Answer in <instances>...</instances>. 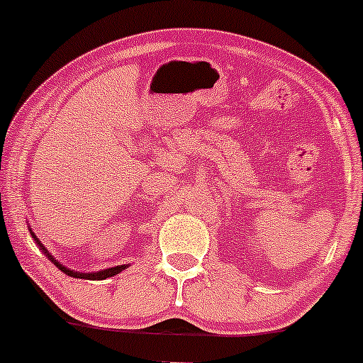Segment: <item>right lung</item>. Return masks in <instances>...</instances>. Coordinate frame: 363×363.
I'll return each mask as SVG.
<instances>
[{
	"label": "right lung",
	"instance_id": "add662e5",
	"mask_svg": "<svg viewBox=\"0 0 363 363\" xmlns=\"http://www.w3.org/2000/svg\"><path fill=\"white\" fill-rule=\"evenodd\" d=\"M31 235H35V233L31 232ZM35 240H36V237H35ZM36 242H38V240H36ZM38 246L42 247V251L45 252L47 256H49V259L50 262H54V265L57 267V269L60 270H63L65 274H68V276H72V277H77V279H84V277H86V279H107V277H112V276H116V274H119L121 270L124 269V265H119V267H112V269H107V270H100V272H93V274H84V272H75V270H69V269H67V267L65 265H61L60 262H56V259L52 258V255H49V251L45 250V247L42 246V244L38 242Z\"/></svg>",
	"mask_w": 363,
	"mask_h": 363
}]
</instances>
